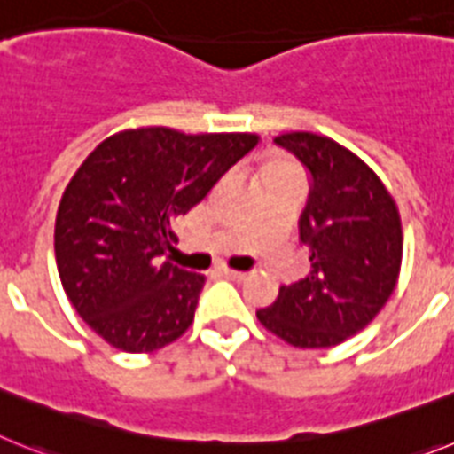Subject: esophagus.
Masks as SVG:
<instances>
[{
	"instance_id": "1",
	"label": "esophagus",
	"mask_w": 454,
	"mask_h": 454,
	"mask_svg": "<svg viewBox=\"0 0 454 454\" xmlns=\"http://www.w3.org/2000/svg\"><path fill=\"white\" fill-rule=\"evenodd\" d=\"M222 276L223 278H231V281H244V278H247L244 271H235V270H222Z\"/></svg>"
}]
</instances>
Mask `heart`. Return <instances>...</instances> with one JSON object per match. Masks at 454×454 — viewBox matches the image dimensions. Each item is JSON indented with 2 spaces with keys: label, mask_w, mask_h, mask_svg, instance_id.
I'll list each match as a JSON object with an SVG mask.
<instances>
[{
  "label": "heart",
  "mask_w": 454,
  "mask_h": 454,
  "mask_svg": "<svg viewBox=\"0 0 454 454\" xmlns=\"http://www.w3.org/2000/svg\"><path fill=\"white\" fill-rule=\"evenodd\" d=\"M274 168H287V167H286V164H271V167L267 168V171H274Z\"/></svg>",
  "instance_id": "heart-1"
}]
</instances>
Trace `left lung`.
Segmentation results:
<instances>
[{"instance_id":"left-lung-1","label":"left lung","mask_w":454,"mask_h":454,"mask_svg":"<svg viewBox=\"0 0 454 454\" xmlns=\"http://www.w3.org/2000/svg\"><path fill=\"white\" fill-rule=\"evenodd\" d=\"M310 176L299 242L310 271L281 286L260 325L303 349L340 345L374 320L395 290L402 265V223L388 189L354 153L310 132L274 139Z\"/></svg>"}]
</instances>
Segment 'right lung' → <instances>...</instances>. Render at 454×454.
<instances>
[{"label":"right lung","mask_w":454,"mask_h":454,"mask_svg":"<svg viewBox=\"0 0 454 454\" xmlns=\"http://www.w3.org/2000/svg\"><path fill=\"white\" fill-rule=\"evenodd\" d=\"M255 134L139 128L102 141L61 196L54 255L70 303L112 347L155 352L194 322L205 276L160 262L173 219L210 194Z\"/></svg>","instance_id":"obj_1"}]
</instances>
